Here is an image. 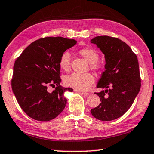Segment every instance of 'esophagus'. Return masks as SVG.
Instances as JSON below:
<instances>
[{
    "instance_id": "obj_1",
    "label": "esophagus",
    "mask_w": 154,
    "mask_h": 154,
    "mask_svg": "<svg viewBox=\"0 0 154 154\" xmlns=\"http://www.w3.org/2000/svg\"><path fill=\"white\" fill-rule=\"evenodd\" d=\"M74 91L75 92H79V93H81L82 94H84V95H88V92H86V91H81V90H78V89H74Z\"/></svg>"
}]
</instances>
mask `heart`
Here are the masks:
<instances>
[{
    "label": "heart",
    "mask_w": 154,
    "mask_h": 154,
    "mask_svg": "<svg viewBox=\"0 0 154 154\" xmlns=\"http://www.w3.org/2000/svg\"><path fill=\"white\" fill-rule=\"evenodd\" d=\"M79 53L89 62L90 69L99 72L102 70V66L98 62L100 56L95 50L91 48H84L79 50ZM59 65L61 70L65 72H69L71 68V56L67 51L63 52L59 60ZM95 82V77L90 72L79 74L73 73L64 78V83L66 86L72 87L78 90L85 91L89 88Z\"/></svg>",
    "instance_id": "obj_1"
}]
</instances>
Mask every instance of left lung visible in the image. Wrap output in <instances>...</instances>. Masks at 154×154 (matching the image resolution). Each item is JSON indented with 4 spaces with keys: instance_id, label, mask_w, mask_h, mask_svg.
<instances>
[{
    "instance_id": "obj_1",
    "label": "left lung",
    "mask_w": 154,
    "mask_h": 154,
    "mask_svg": "<svg viewBox=\"0 0 154 154\" xmlns=\"http://www.w3.org/2000/svg\"><path fill=\"white\" fill-rule=\"evenodd\" d=\"M91 41L100 48L106 59V70L97 86L105 90L95 93L101 103L91 113L102 121L116 120L129 109L140 89L137 56L127 43L118 38L99 36Z\"/></svg>"
}]
</instances>
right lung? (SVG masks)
<instances>
[{
	"instance_id": "1",
	"label": "right lung",
	"mask_w": 154,
	"mask_h": 154,
	"mask_svg": "<svg viewBox=\"0 0 154 154\" xmlns=\"http://www.w3.org/2000/svg\"><path fill=\"white\" fill-rule=\"evenodd\" d=\"M77 43L74 39L60 36L41 38L29 45L15 61L11 88L25 113L38 121H50L65 108L66 91L71 88L60 86L61 55ZM49 87L55 88L48 92Z\"/></svg>"
}]
</instances>
